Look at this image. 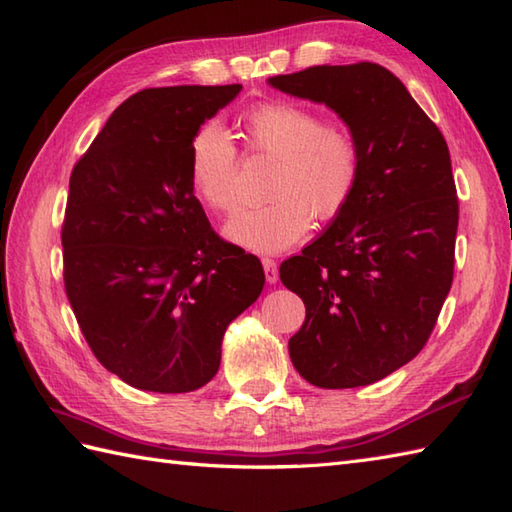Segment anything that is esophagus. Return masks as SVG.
I'll return each mask as SVG.
<instances>
[{
    "instance_id": "34e87169",
    "label": "esophagus",
    "mask_w": 512,
    "mask_h": 512,
    "mask_svg": "<svg viewBox=\"0 0 512 512\" xmlns=\"http://www.w3.org/2000/svg\"><path fill=\"white\" fill-rule=\"evenodd\" d=\"M262 266H264V273H266V281H268V284H275V281L279 279V268H277L275 259L264 257V259H262Z\"/></svg>"
}]
</instances>
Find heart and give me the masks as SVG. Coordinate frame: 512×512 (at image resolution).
I'll return each instance as SVG.
<instances>
[{"label": "heart", "instance_id": "obj_1", "mask_svg": "<svg viewBox=\"0 0 512 512\" xmlns=\"http://www.w3.org/2000/svg\"><path fill=\"white\" fill-rule=\"evenodd\" d=\"M250 151L277 160L264 206L239 213L226 237L255 253H279L308 233L312 215L336 220L356 198L363 180V147L352 129L330 125L301 103H262L242 116ZM189 182L217 213L239 204V154L226 129L206 121L189 140Z\"/></svg>", "mask_w": 512, "mask_h": 512}]
</instances>
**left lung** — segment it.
Wrapping results in <instances>:
<instances>
[{"label": "left lung", "instance_id": "obj_1", "mask_svg": "<svg viewBox=\"0 0 512 512\" xmlns=\"http://www.w3.org/2000/svg\"><path fill=\"white\" fill-rule=\"evenodd\" d=\"M268 83L332 107L361 140L356 198L279 277L306 303L288 341L297 372L323 389L372 385L422 350L453 284L460 204L447 140L378 63L314 65Z\"/></svg>", "mask_w": 512, "mask_h": 512}]
</instances>
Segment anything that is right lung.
<instances>
[{"instance_id":"1","label":"right lung","mask_w":512,"mask_h":512,"mask_svg":"<svg viewBox=\"0 0 512 512\" xmlns=\"http://www.w3.org/2000/svg\"><path fill=\"white\" fill-rule=\"evenodd\" d=\"M239 90L129 96L72 169L65 295L99 363L136 389L184 394L209 383L228 323L262 295V262L213 231L187 169L193 132Z\"/></svg>"}]
</instances>
